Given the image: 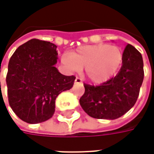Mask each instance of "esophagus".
Returning <instances> with one entry per match:
<instances>
[{"instance_id": "obj_1", "label": "esophagus", "mask_w": 154, "mask_h": 154, "mask_svg": "<svg viewBox=\"0 0 154 154\" xmlns=\"http://www.w3.org/2000/svg\"><path fill=\"white\" fill-rule=\"evenodd\" d=\"M74 83H75V84H80V83H82V80H81L79 77H77V78L75 79V81H74Z\"/></svg>"}]
</instances>
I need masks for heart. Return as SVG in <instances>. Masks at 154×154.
<instances>
[{
	"label": "heart",
	"instance_id": "heart-1",
	"mask_svg": "<svg viewBox=\"0 0 154 154\" xmlns=\"http://www.w3.org/2000/svg\"><path fill=\"white\" fill-rule=\"evenodd\" d=\"M62 63L71 71L79 72L85 67V73L91 82H106L116 75L124 59L122 49L116 45L98 44L78 48L71 53L63 54Z\"/></svg>",
	"mask_w": 154,
	"mask_h": 154
}]
</instances>
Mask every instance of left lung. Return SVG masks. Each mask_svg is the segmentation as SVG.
<instances>
[{
    "label": "left lung",
    "instance_id": "1",
    "mask_svg": "<svg viewBox=\"0 0 154 154\" xmlns=\"http://www.w3.org/2000/svg\"><path fill=\"white\" fill-rule=\"evenodd\" d=\"M123 54L122 66L116 77L97 87L84 85L85 93L79 102L91 117L118 119L134 106L143 81V57L130 44Z\"/></svg>",
    "mask_w": 154,
    "mask_h": 154
}]
</instances>
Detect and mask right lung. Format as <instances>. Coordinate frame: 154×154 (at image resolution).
<instances>
[{
    "label": "right lung",
    "mask_w": 154,
    "mask_h": 154,
    "mask_svg": "<svg viewBox=\"0 0 154 154\" xmlns=\"http://www.w3.org/2000/svg\"><path fill=\"white\" fill-rule=\"evenodd\" d=\"M55 44L35 38L20 45L11 57L6 76L9 104L23 121L38 124L52 118L57 96L73 86L76 77L59 72Z\"/></svg>",
    "instance_id": "add662e5"
}]
</instances>
